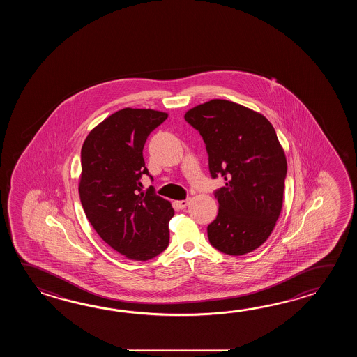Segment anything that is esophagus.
<instances>
[{
  "label": "esophagus",
  "instance_id": "1",
  "mask_svg": "<svg viewBox=\"0 0 357 357\" xmlns=\"http://www.w3.org/2000/svg\"><path fill=\"white\" fill-rule=\"evenodd\" d=\"M190 203V197H188V199H183V200H178V202H176V204H177V206L180 208V209H185L188 205H189Z\"/></svg>",
  "mask_w": 357,
  "mask_h": 357
}]
</instances>
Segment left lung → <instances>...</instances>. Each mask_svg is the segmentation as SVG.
<instances>
[{
  "label": "left lung",
  "instance_id": "left-lung-1",
  "mask_svg": "<svg viewBox=\"0 0 357 357\" xmlns=\"http://www.w3.org/2000/svg\"><path fill=\"white\" fill-rule=\"evenodd\" d=\"M185 120L204 140L220 209L208 238L220 252L243 255L258 249L281 214L287 160L272 123L263 114L225 99L191 108Z\"/></svg>",
  "mask_w": 357,
  "mask_h": 357
}]
</instances>
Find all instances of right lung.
<instances>
[{
    "label": "right lung",
    "mask_w": 357,
    "mask_h": 357,
    "mask_svg": "<svg viewBox=\"0 0 357 357\" xmlns=\"http://www.w3.org/2000/svg\"><path fill=\"white\" fill-rule=\"evenodd\" d=\"M168 114L123 108L91 130L82 148L79 183L84 212L112 249L132 260H149L167 249L168 223L175 211L151 186L143 149L153 130Z\"/></svg>",
    "instance_id": "add662e5"
}]
</instances>
